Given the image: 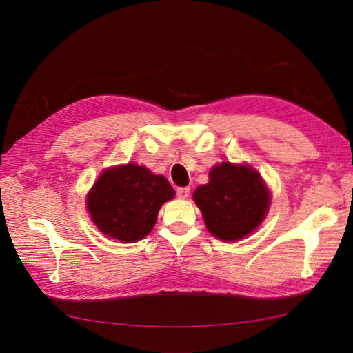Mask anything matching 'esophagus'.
I'll return each instance as SVG.
<instances>
[{"mask_svg": "<svg viewBox=\"0 0 353 353\" xmlns=\"http://www.w3.org/2000/svg\"><path fill=\"white\" fill-rule=\"evenodd\" d=\"M176 192H177V197L179 199H188L191 190L188 188V186H181V188L176 190Z\"/></svg>", "mask_w": 353, "mask_h": 353, "instance_id": "esophagus-1", "label": "esophagus"}]
</instances>
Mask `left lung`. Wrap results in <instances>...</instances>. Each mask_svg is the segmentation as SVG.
Segmentation results:
<instances>
[{"label":"left lung","instance_id":"obj_1","mask_svg":"<svg viewBox=\"0 0 353 353\" xmlns=\"http://www.w3.org/2000/svg\"><path fill=\"white\" fill-rule=\"evenodd\" d=\"M208 230L223 239L236 241L256 229L265 219L270 191L250 165L221 162L209 172V182L194 191Z\"/></svg>","mask_w":353,"mask_h":353}]
</instances>
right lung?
Wrapping results in <instances>:
<instances>
[{"label":"right lung","mask_w":353,"mask_h":353,"mask_svg":"<svg viewBox=\"0 0 353 353\" xmlns=\"http://www.w3.org/2000/svg\"><path fill=\"white\" fill-rule=\"evenodd\" d=\"M174 197L167 179L144 165L125 163L101 172L88 194L86 208L104 235L137 243L153 230L157 212Z\"/></svg>","instance_id":"obj_1"}]
</instances>
